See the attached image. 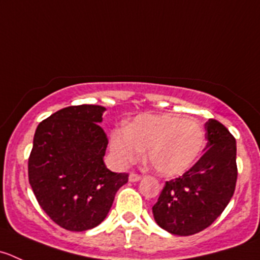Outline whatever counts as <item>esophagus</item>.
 I'll list each match as a JSON object with an SVG mask.
<instances>
[{"mask_svg":"<svg viewBox=\"0 0 260 260\" xmlns=\"http://www.w3.org/2000/svg\"><path fill=\"white\" fill-rule=\"evenodd\" d=\"M128 180H129L131 183H136V181H140L141 180V176L138 175V174L131 173L129 174V178H128Z\"/></svg>","mask_w":260,"mask_h":260,"instance_id":"1","label":"esophagus"}]
</instances>
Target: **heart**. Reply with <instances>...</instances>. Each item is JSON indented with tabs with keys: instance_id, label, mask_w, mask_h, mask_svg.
<instances>
[{
	"instance_id": "1",
	"label": "heart",
	"mask_w": 260,
	"mask_h": 260,
	"mask_svg": "<svg viewBox=\"0 0 260 260\" xmlns=\"http://www.w3.org/2000/svg\"><path fill=\"white\" fill-rule=\"evenodd\" d=\"M205 140V129L196 119L175 114L140 115L128 127L112 131L110 150L122 166L138 161L147 150V161L153 170L174 178L196 164Z\"/></svg>"
}]
</instances>
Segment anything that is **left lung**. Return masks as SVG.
Masks as SVG:
<instances>
[{"label":"left lung","mask_w":260,"mask_h":260,"mask_svg":"<svg viewBox=\"0 0 260 260\" xmlns=\"http://www.w3.org/2000/svg\"><path fill=\"white\" fill-rule=\"evenodd\" d=\"M205 128L203 156L183 176L166 181L152 207L156 223L173 235H193L212 225L235 191V138L215 119H208Z\"/></svg>","instance_id":"8db88e82"}]
</instances>
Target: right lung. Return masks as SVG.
Here are the masks:
<instances>
[{
	"mask_svg": "<svg viewBox=\"0 0 260 260\" xmlns=\"http://www.w3.org/2000/svg\"><path fill=\"white\" fill-rule=\"evenodd\" d=\"M104 107L60 109L39 123L29 157V183L38 203L60 228L86 231L109 213L128 174L105 166Z\"/></svg>",
	"mask_w": 260,
	"mask_h": 260,
	"instance_id": "add662e5",
	"label": "right lung"
}]
</instances>
